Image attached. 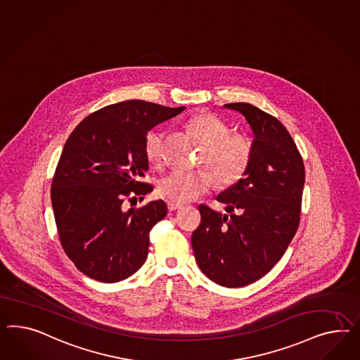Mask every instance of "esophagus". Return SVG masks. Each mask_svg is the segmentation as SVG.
I'll use <instances>...</instances> for the list:
<instances>
[{
    "instance_id": "34e87169",
    "label": "esophagus",
    "mask_w": 360,
    "mask_h": 360,
    "mask_svg": "<svg viewBox=\"0 0 360 360\" xmlns=\"http://www.w3.org/2000/svg\"><path fill=\"white\" fill-rule=\"evenodd\" d=\"M182 205H178V203H173V202H167V208H169V211H176V210H179Z\"/></svg>"
}]
</instances>
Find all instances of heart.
<instances>
[{
  "mask_svg": "<svg viewBox=\"0 0 360 360\" xmlns=\"http://www.w3.org/2000/svg\"><path fill=\"white\" fill-rule=\"evenodd\" d=\"M187 129L202 144L198 165L191 172L173 170L158 182V194L164 199L184 205L211 191L216 184L231 187L246 174L253 158V144L243 134L229 132V127L210 112H198L186 120ZM165 129H152L144 139V155L150 165L165 164Z\"/></svg>",
  "mask_w": 360,
  "mask_h": 360,
  "instance_id": "heart-1",
  "label": "heart"
}]
</instances>
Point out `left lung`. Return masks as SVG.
Wrapping results in <instances>:
<instances>
[{
    "label": "left lung",
    "mask_w": 360,
    "mask_h": 360,
    "mask_svg": "<svg viewBox=\"0 0 360 360\" xmlns=\"http://www.w3.org/2000/svg\"><path fill=\"white\" fill-rule=\"evenodd\" d=\"M254 132L253 158L243 179L217 200L231 214L199 205L202 221L191 245L200 270L212 282L236 288L257 282L281 261L302 214L305 169L290 132L249 103H228Z\"/></svg>",
    "instance_id": "8db88e82"
}]
</instances>
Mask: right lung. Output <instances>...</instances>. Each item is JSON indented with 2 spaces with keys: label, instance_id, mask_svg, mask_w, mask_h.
<instances>
[{
  "label": "right lung",
  "instance_id": "add662e5",
  "mask_svg": "<svg viewBox=\"0 0 360 360\" xmlns=\"http://www.w3.org/2000/svg\"><path fill=\"white\" fill-rule=\"evenodd\" d=\"M184 110L124 101L91 112L69 135L51 200L61 246L89 278L120 282L146 262L149 232L167 207L164 200L129 210L124 205L153 191L140 181L148 170V131Z\"/></svg>",
  "mask_w": 360,
  "mask_h": 360
}]
</instances>
